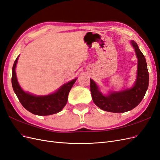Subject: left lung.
<instances>
[{
    "label": "left lung",
    "mask_w": 160,
    "mask_h": 160,
    "mask_svg": "<svg viewBox=\"0 0 160 160\" xmlns=\"http://www.w3.org/2000/svg\"><path fill=\"white\" fill-rule=\"evenodd\" d=\"M135 49L138 61L137 79L132 88L121 91H112L104 95L98 86L90 79V90L94 103L102 110L113 113H124L138 106L143 99L149 85L147 63L143 53L134 41H131Z\"/></svg>",
    "instance_id": "obj_1"
}]
</instances>
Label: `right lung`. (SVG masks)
<instances>
[{
	"label": "right lung",
	"mask_w": 160,
	"mask_h": 160,
	"mask_svg": "<svg viewBox=\"0 0 160 160\" xmlns=\"http://www.w3.org/2000/svg\"><path fill=\"white\" fill-rule=\"evenodd\" d=\"M18 57L14 61L12 69V85L22 105L29 112L37 115H49L61 111L67 104L68 95L77 78L62 85L55 93L45 96H37L24 91L19 85L16 76V65Z\"/></svg>",
	"instance_id": "obj_1"
}]
</instances>
